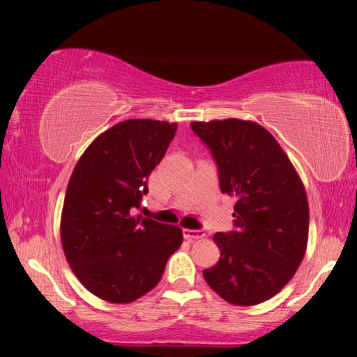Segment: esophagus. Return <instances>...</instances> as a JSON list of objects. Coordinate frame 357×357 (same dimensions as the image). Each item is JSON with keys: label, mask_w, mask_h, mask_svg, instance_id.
Wrapping results in <instances>:
<instances>
[{"label": "esophagus", "mask_w": 357, "mask_h": 357, "mask_svg": "<svg viewBox=\"0 0 357 357\" xmlns=\"http://www.w3.org/2000/svg\"><path fill=\"white\" fill-rule=\"evenodd\" d=\"M183 236L187 241H199L204 237L203 231H193V229H183Z\"/></svg>", "instance_id": "esophagus-1"}]
</instances>
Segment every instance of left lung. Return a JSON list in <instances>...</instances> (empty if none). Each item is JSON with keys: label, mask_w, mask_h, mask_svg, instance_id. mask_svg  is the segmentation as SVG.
Segmentation results:
<instances>
[{"label": "left lung", "mask_w": 357, "mask_h": 357, "mask_svg": "<svg viewBox=\"0 0 357 357\" xmlns=\"http://www.w3.org/2000/svg\"><path fill=\"white\" fill-rule=\"evenodd\" d=\"M192 128L216 159L221 192L236 197L237 231L214 234L221 258L203 276L229 304H261L291 281L304 260V183L275 136L257 121H193Z\"/></svg>", "instance_id": "obj_1"}]
</instances>
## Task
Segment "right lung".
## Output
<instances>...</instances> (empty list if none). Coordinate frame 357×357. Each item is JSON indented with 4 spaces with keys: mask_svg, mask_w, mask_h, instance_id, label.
I'll use <instances>...</instances> for the list:
<instances>
[{
    "mask_svg": "<svg viewBox=\"0 0 357 357\" xmlns=\"http://www.w3.org/2000/svg\"><path fill=\"white\" fill-rule=\"evenodd\" d=\"M175 131V121H120L87 146L73 170L61 247L81 284L102 301L128 304L154 289L182 245L178 226L133 214Z\"/></svg>",
    "mask_w": 357,
    "mask_h": 357,
    "instance_id": "1",
    "label": "right lung"
}]
</instances>
